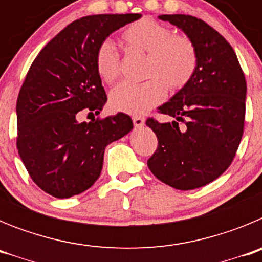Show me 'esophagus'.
<instances>
[{"label": "esophagus", "instance_id": "34e87169", "mask_svg": "<svg viewBox=\"0 0 262 262\" xmlns=\"http://www.w3.org/2000/svg\"><path fill=\"white\" fill-rule=\"evenodd\" d=\"M133 122H134V124H135V127H143L144 126L145 119L143 117H134Z\"/></svg>", "mask_w": 262, "mask_h": 262}]
</instances>
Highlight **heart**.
Wrapping results in <instances>:
<instances>
[{"instance_id":"heart-1","label":"heart","mask_w":262,"mask_h":262,"mask_svg":"<svg viewBox=\"0 0 262 262\" xmlns=\"http://www.w3.org/2000/svg\"><path fill=\"white\" fill-rule=\"evenodd\" d=\"M126 50L145 55L143 84L123 82L111 90L110 106L127 114H144L165 99L166 88L181 90L193 78L198 67V52L187 35L173 34L166 25L149 17L131 23L120 34ZM94 67L98 77L113 84L120 72L117 50L108 40L97 47Z\"/></svg>"}]
</instances>
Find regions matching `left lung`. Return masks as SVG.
<instances>
[{"instance_id": "1", "label": "left lung", "mask_w": 262, "mask_h": 262, "mask_svg": "<svg viewBox=\"0 0 262 262\" xmlns=\"http://www.w3.org/2000/svg\"><path fill=\"white\" fill-rule=\"evenodd\" d=\"M160 19L194 41L198 67L190 82L159 107L173 122H145L157 136L148 168L164 184L193 190L216 180L232 163L244 133L247 82L233 48L210 25L185 14Z\"/></svg>"}]
</instances>
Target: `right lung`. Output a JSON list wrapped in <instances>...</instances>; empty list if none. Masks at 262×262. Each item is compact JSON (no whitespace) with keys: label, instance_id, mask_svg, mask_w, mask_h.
<instances>
[{"label":"right lung","instance_id":"1","mask_svg":"<svg viewBox=\"0 0 262 262\" xmlns=\"http://www.w3.org/2000/svg\"><path fill=\"white\" fill-rule=\"evenodd\" d=\"M140 14H97L72 22L32 61L17 99V148L32 181L56 198L88 190L98 180L106 145L133 129L118 113L89 123L107 101L94 55L111 32Z\"/></svg>","mask_w":262,"mask_h":262}]
</instances>
